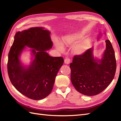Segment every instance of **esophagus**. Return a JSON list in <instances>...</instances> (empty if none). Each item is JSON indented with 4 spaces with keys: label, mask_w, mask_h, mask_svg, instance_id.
Segmentation results:
<instances>
[{
    "label": "esophagus",
    "mask_w": 121,
    "mask_h": 121,
    "mask_svg": "<svg viewBox=\"0 0 121 121\" xmlns=\"http://www.w3.org/2000/svg\"><path fill=\"white\" fill-rule=\"evenodd\" d=\"M64 62L66 64H69L70 62V59L69 58H66L64 59Z\"/></svg>",
    "instance_id": "esophagus-1"
}]
</instances>
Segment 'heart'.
Returning <instances> with one entry per match:
<instances>
[{"label": "heart", "mask_w": 121, "mask_h": 121, "mask_svg": "<svg viewBox=\"0 0 121 121\" xmlns=\"http://www.w3.org/2000/svg\"><path fill=\"white\" fill-rule=\"evenodd\" d=\"M83 34H75L72 35H68L65 36L63 38V44L67 46L73 45L79 40L83 37ZM90 43V40L89 39H85L83 41L80 43L78 45H77L74 48V52L77 54H81L84 52L87 49L88 46ZM56 48L60 52H64V49L63 45L60 43H57L56 44Z\"/></svg>", "instance_id": "heart-1"}]
</instances>
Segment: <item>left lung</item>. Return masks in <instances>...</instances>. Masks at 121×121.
Returning a JSON list of instances; mask_svg holds the SVG:
<instances>
[{
  "instance_id": "left-lung-1",
  "label": "left lung",
  "mask_w": 121,
  "mask_h": 121,
  "mask_svg": "<svg viewBox=\"0 0 121 121\" xmlns=\"http://www.w3.org/2000/svg\"><path fill=\"white\" fill-rule=\"evenodd\" d=\"M105 42L106 49L101 59L94 58L92 48L82 55H75L70 64L71 81L76 90L83 95H98L114 78L117 68L115 54L109 40Z\"/></svg>"
}]
</instances>
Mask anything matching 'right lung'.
<instances>
[{
    "instance_id": "right-lung-1",
    "label": "right lung",
    "mask_w": 121,
    "mask_h": 121,
    "mask_svg": "<svg viewBox=\"0 0 121 121\" xmlns=\"http://www.w3.org/2000/svg\"><path fill=\"white\" fill-rule=\"evenodd\" d=\"M50 34L40 27L18 32L8 55V72L11 82L21 94L33 100H41L50 94L64 62L62 57H51L45 52L52 46ZM26 46L33 48L35 56L29 67H24L19 59Z\"/></svg>"
}]
</instances>
